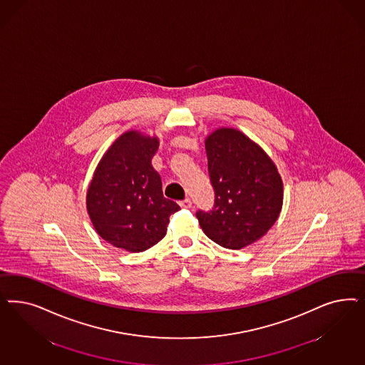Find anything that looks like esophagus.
Masks as SVG:
<instances>
[{
  "label": "esophagus",
  "mask_w": 365,
  "mask_h": 365,
  "mask_svg": "<svg viewBox=\"0 0 365 365\" xmlns=\"http://www.w3.org/2000/svg\"><path fill=\"white\" fill-rule=\"evenodd\" d=\"M180 205H181V207H184V208H190V207H192V201H190V199L187 197L185 200L181 201V202H180Z\"/></svg>",
  "instance_id": "esophagus-1"
}]
</instances>
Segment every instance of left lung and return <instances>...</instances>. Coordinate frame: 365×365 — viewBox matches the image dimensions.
<instances>
[{"instance_id":"left-lung-1","label":"left lung","mask_w":365,"mask_h":365,"mask_svg":"<svg viewBox=\"0 0 365 365\" xmlns=\"http://www.w3.org/2000/svg\"><path fill=\"white\" fill-rule=\"evenodd\" d=\"M205 150L215 205L212 211L196 213L199 224L222 247H247L266 235L279 216L281 175L258 143L232 128L212 131Z\"/></svg>"}]
</instances>
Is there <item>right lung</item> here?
<instances>
[{"label": "right lung", "mask_w": 365, "mask_h": 365, "mask_svg": "<svg viewBox=\"0 0 365 365\" xmlns=\"http://www.w3.org/2000/svg\"><path fill=\"white\" fill-rule=\"evenodd\" d=\"M160 140L129 130L107 149L87 190V212L107 243L129 252L153 247L165 235L169 216L178 211L165 199L152 165Z\"/></svg>", "instance_id": "add662e5"}]
</instances>
